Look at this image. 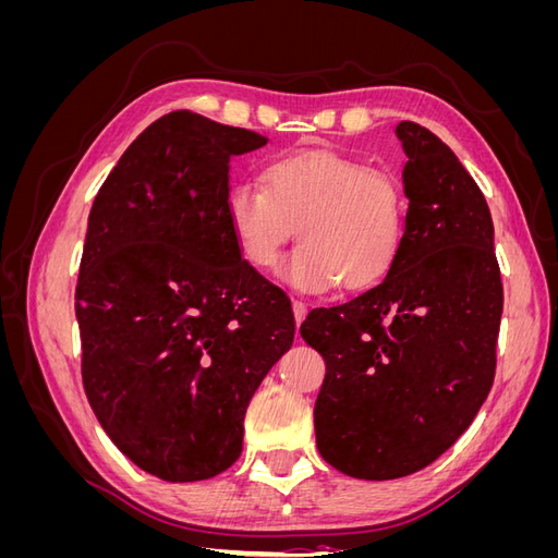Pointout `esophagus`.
Returning <instances> with one entry per match:
<instances>
[{
    "label": "esophagus",
    "instance_id": "esophagus-1",
    "mask_svg": "<svg viewBox=\"0 0 558 558\" xmlns=\"http://www.w3.org/2000/svg\"><path fill=\"white\" fill-rule=\"evenodd\" d=\"M293 316H295V324L300 326L302 320L307 318V305L302 300H293Z\"/></svg>",
    "mask_w": 558,
    "mask_h": 558
}]
</instances>
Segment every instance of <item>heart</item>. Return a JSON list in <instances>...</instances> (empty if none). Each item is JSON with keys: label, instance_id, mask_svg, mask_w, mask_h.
I'll return each mask as SVG.
<instances>
[{"label": "heart", "instance_id": "b5f03b06", "mask_svg": "<svg viewBox=\"0 0 558 558\" xmlns=\"http://www.w3.org/2000/svg\"><path fill=\"white\" fill-rule=\"evenodd\" d=\"M265 183L244 181L228 197L232 238L251 267H272L295 228L302 244L277 275L302 293L367 289L400 256L408 202L393 174L300 150L269 167Z\"/></svg>", "mask_w": 558, "mask_h": 558}]
</instances>
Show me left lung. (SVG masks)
Returning a JSON list of instances; mask_svg holds the SVG:
<instances>
[{"mask_svg": "<svg viewBox=\"0 0 558 558\" xmlns=\"http://www.w3.org/2000/svg\"><path fill=\"white\" fill-rule=\"evenodd\" d=\"M396 134L410 199L400 256L375 289L300 326L326 361L316 447L373 482L412 475L465 433L492 391L502 314L480 185L430 130L402 121Z\"/></svg>", "mask_w": 558, "mask_h": 558, "instance_id": "8db88e82", "label": "left lung"}]
</instances>
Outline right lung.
<instances>
[{"label":"right lung","instance_id":"1","mask_svg":"<svg viewBox=\"0 0 558 558\" xmlns=\"http://www.w3.org/2000/svg\"><path fill=\"white\" fill-rule=\"evenodd\" d=\"M265 144L167 113L128 146L88 216L83 388L111 442L165 482L240 459L248 402L293 344L291 300L242 258L228 223L230 160Z\"/></svg>","mask_w":558,"mask_h":558}]
</instances>
